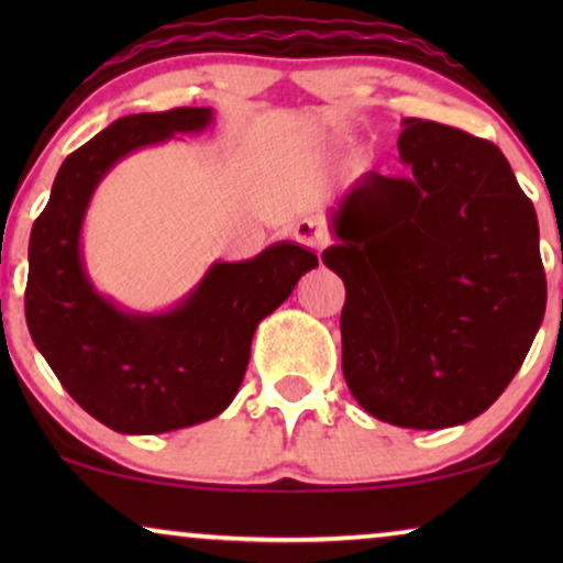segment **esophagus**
<instances>
[{
    "label": "esophagus",
    "instance_id": "34e87169",
    "mask_svg": "<svg viewBox=\"0 0 563 563\" xmlns=\"http://www.w3.org/2000/svg\"><path fill=\"white\" fill-rule=\"evenodd\" d=\"M295 238L299 243L310 245V249H314V251H320L322 245L328 243L325 230H322L314 220H299L295 225Z\"/></svg>",
    "mask_w": 563,
    "mask_h": 563
}]
</instances>
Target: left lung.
<instances>
[{
  "label": "left lung",
  "instance_id": "8db88e82",
  "mask_svg": "<svg viewBox=\"0 0 563 563\" xmlns=\"http://www.w3.org/2000/svg\"><path fill=\"white\" fill-rule=\"evenodd\" d=\"M397 148L402 172L358 176L328 214L343 376L389 426H464L503 395L543 322L538 218L495 143L407 118Z\"/></svg>",
  "mask_w": 563,
  "mask_h": 563
}]
</instances>
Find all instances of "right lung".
Wrapping results in <instances>:
<instances>
[{
  "mask_svg": "<svg viewBox=\"0 0 563 563\" xmlns=\"http://www.w3.org/2000/svg\"><path fill=\"white\" fill-rule=\"evenodd\" d=\"M212 107L128 114L60 164L30 233L25 318L64 389L102 426L156 435L218 418L233 402L258 322L318 266L279 241L245 261H214L179 302L137 312L102 295L84 264L81 230L99 181L130 153L205 133Z\"/></svg>",
  "mask_w": 563,
  "mask_h": 563,
  "instance_id": "add662e5",
  "label": "right lung"
}]
</instances>
